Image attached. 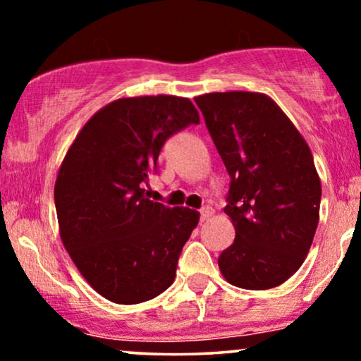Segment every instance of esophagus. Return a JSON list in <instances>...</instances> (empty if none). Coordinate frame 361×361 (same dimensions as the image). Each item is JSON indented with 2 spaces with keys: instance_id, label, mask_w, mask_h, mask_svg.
<instances>
[{
  "instance_id": "obj_1",
  "label": "esophagus",
  "mask_w": 361,
  "mask_h": 361,
  "mask_svg": "<svg viewBox=\"0 0 361 361\" xmlns=\"http://www.w3.org/2000/svg\"><path fill=\"white\" fill-rule=\"evenodd\" d=\"M212 214H214L212 207H204V209L200 210V221H202V222L209 221V219L212 217Z\"/></svg>"
}]
</instances>
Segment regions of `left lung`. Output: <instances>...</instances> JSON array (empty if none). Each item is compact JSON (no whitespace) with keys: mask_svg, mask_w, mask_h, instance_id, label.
<instances>
[{"mask_svg":"<svg viewBox=\"0 0 361 361\" xmlns=\"http://www.w3.org/2000/svg\"><path fill=\"white\" fill-rule=\"evenodd\" d=\"M195 103L231 176L224 212L235 239L219 268L235 287H279L304 263L317 229L321 180L312 152L267 94L207 93Z\"/></svg>","mask_w":361,"mask_h":361,"instance_id":"obj_1","label":"left lung"}]
</instances>
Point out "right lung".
<instances>
[{
	"mask_svg": "<svg viewBox=\"0 0 361 361\" xmlns=\"http://www.w3.org/2000/svg\"><path fill=\"white\" fill-rule=\"evenodd\" d=\"M198 122L188 98H120L86 122L62 161L54 186L61 239L86 281L115 304L151 300L175 281L200 215L149 200L144 186L164 142Z\"/></svg>",
	"mask_w": 361,
	"mask_h": 361,
	"instance_id": "right-lung-1",
	"label": "right lung"
}]
</instances>
